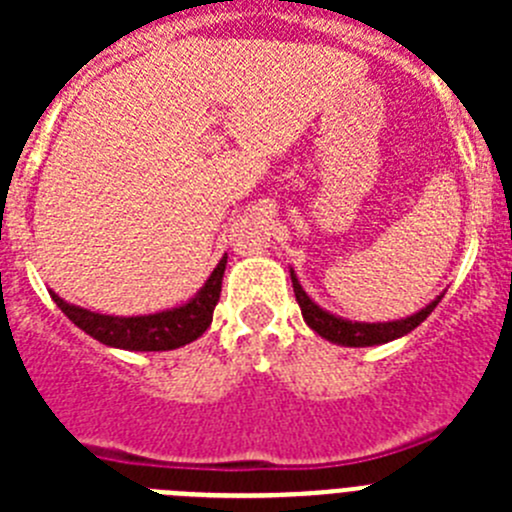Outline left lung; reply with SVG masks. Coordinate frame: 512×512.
Listing matches in <instances>:
<instances>
[{"mask_svg":"<svg viewBox=\"0 0 512 512\" xmlns=\"http://www.w3.org/2000/svg\"><path fill=\"white\" fill-rule=\"evenodd\" d=\"M289 277H292V287H295V297L297 302H300L305 323L310 325L318 336L328 338V341L338 343V346H379V343L408 336L410 330L418 328V325L436 310L438 302H441V297H436L431 305H425L423 310L415 312V315H410V318L405 320H392V323H351V320L336 318V315H330V312L323 310L320 305H315V302L307 297L305 289H302V284L297 282L295 271H289Z\"/></svg>","mask_w":512,"mask_h":512,"instance_id":"obj_1","label":"left lung"}]
</instances>
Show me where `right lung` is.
Instances as JSON below:
<instances>
[{
  "label": "right lung",
  "instance_id": "right-lung-1",
  "mask_svg": "<svg viewBox=\"0 0 512 512\" xmlns=\"http://www.w3.org/2000/svg\"><path fill=\"white\" fill-rule=\"evenodd\" d=\"M225 264H228V256L220 259L205 287L192 300L184 302L182 307L156 312V315L115 318V315H102V312L69 305L56 292H51V297L71 323L79 325L84 333L97 338L104 346L125 348V351H171V348L197 341L210 328L212 310H215L220 289H223Z\"/></svg>",
  "mask_w": 512,
  "mask_h": 512
}]
</instances>
